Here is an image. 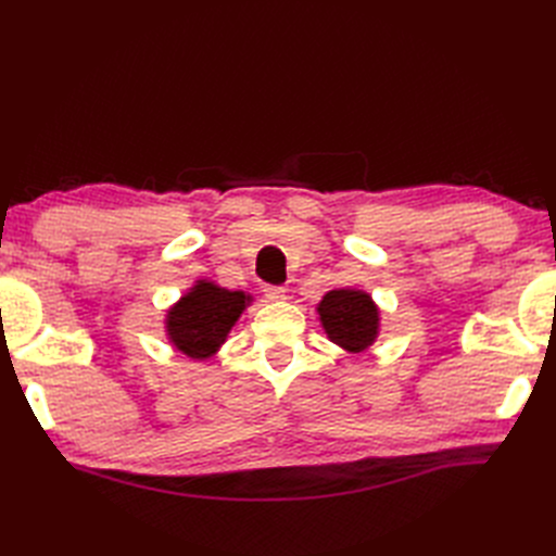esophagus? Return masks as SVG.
I'll return each mask as SVG.
<instances>
[{"label":"esophagus","instance_id":"1","mask_svg":"<svg viewBox=\"0 0 556 556\" xmlns=\"http://www.w3.org/2000/svg\"><path fill=\"white\" fill-rule=\"evenodd\" d=\"M285 292H288V290H285L282 285H266V288H264V296L268 301H282Z\"/></svg>","mask_w":556,"mask_h":556}]
</instances>
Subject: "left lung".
<instances>
[{
	"label": "left lung",
	"instance_id": "obj_1",
	"mask_svg": "<svg viewBox=\"0 0 556 556\" xmlns=\"http://www.w3.org/2000/svg\"><path fill=\"white\" fill-rule=\"evenodd\" d=\"M329 339L350 352H362L376 341L378 308L359 290H331L317 306Z\"/></svg>",
	"mask_w": 556,
	"mask_h": 556
}]
</instances>
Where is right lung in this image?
I'll return each instance as SVG.
<instances>
[{"mask_svg": "<svg viewBox=\"0 0 556 556\" xmlns=\"http://www.w3.org/2000/svg\"><path fill=\"white\" fill-rule=\"evenodd\" d=\"M250 296L199 280L169 311L166 329L178 350L192 359H206L225 343Z\"/></svg>", "mask_w": 556, "mask_h": 556, "instance_id": "obj_1", "label": "right lung"}]
</instances>
